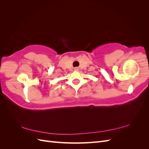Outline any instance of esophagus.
I'll use <instances>...</instances> for the list:
<instances>
[{
  "mask_svg": "<svg viewBox=\"0 0 149 149\" xmlns=\"http://www.w3.org/2000/svg\"><path fill=\"white\" fill-rule=\"evenodd\" d=\"M78 70H79L78 68H74L75 71H78Z\"/></svg>",
  "mask_w": 149,
  "mask_h": 149,
  "instance_id": "obj_1",
  "label": "esophagus"
}]
</instances>
